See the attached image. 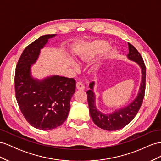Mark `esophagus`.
Here are the masks:
<instances>
[{
  "label": "esophagus",
  "instance_id": "34e87169",
  "mask_svg": "<svg viewBox=\"0 0 161 161\" xmlns=\"http://www.w3.org/2000/svg\"><path fill=\"white\" fill-rule=\"evenodd\" d=\"M76 88L77 90H84L85 88V86L83 84V83H81V81H77L76 83Z\"/></svg>",
  "mask_w": 161,
  "mask_h": 161
}]
</instances>
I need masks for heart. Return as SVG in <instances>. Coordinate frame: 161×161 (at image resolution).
Instances as JSON below:
<instances>
[{"instance_id": "obj_1", "label": "heart", "mask_w": 161, "mask_h": 161, "mask_svg": "<svg viewBox=\"0 0 161 161\" xmlns=\"http://www.w3.org/2000/svg\"><path fill=\"white\" fill-rule=\"evenodd\" d=\"M107 48V45L104 42H98L95 45V52L96 53H103Z\"/></svg>"}]
</instances>
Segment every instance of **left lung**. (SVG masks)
<instances>
[{
	"instance_id": "left-lung-1",
	"label": "left lung",
	"mask_w": 161,
	"mask_h": 161,
	"mask_svg": "<svg viewBox=\"0 0 161 161\" xmlns=\"http://www.w3.org/2000/svg\"><path fill=\"white\" fill-rule=\"evenodd\" d=\"M129 46V54L127 57L130 60L136 62L142 69V83L138 95L133 102L127 107L117 110L111 114H104L99 111L96 107L95 94L93 92V86L94 83L91 82L90 88L91 90L87 91L88 102L90 110V114L93 122L98 127L107 131H116L121 130L130 123L139 111L141 105L144 98L146 89V66L140 53L137 50L128 43Z\"/></svg>"
}]
</instances>
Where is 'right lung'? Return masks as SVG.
Instances as JSON below:
<instances>
[{
	"instance_id": "obj_1",
	"label": "right lung",
	"mask_w": 161,
	"mask_h": 161,
	"mask_svg": "<svg viewBox=\"0 0 161 161\" xmlns=\"http://www.w3.org/2000/svg\"><path fill=\"white\" fill-rule=\"evenodd\" d=\"M55 36H42L27 46L15 69V96L21 112L31 126L41 130L55 129L65 121L75 92L73 78L54 75L38 81L31 77V65L48 40Z\"/></svg>"
}]
</instances>
